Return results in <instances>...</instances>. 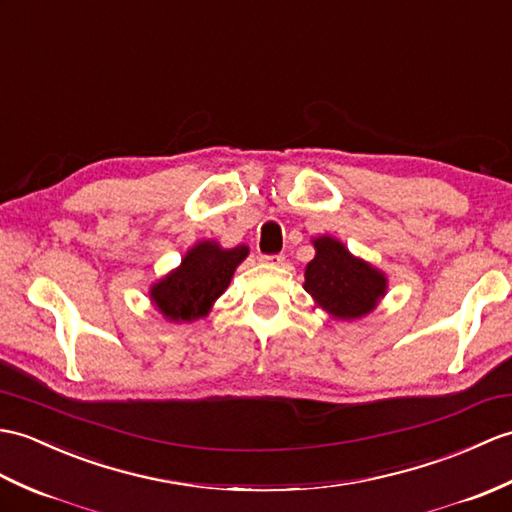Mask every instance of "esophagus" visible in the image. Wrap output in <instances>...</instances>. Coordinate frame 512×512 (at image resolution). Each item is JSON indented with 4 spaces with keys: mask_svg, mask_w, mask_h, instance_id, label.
<instances>
[{
    "mask_svg": "<svg viewBox=\"0 0 512 512\" xmlns=\"http://www.w3.org/2000/svg\"><path fill=\"white\" fill-rule=\"evenodd\" d=\"M259 259L264 261V264H268V266H283L285 255H261Z\"/></svg>",
    "mask_w": 512,
    "mask_h": 512,
    "instance_id": "esophagus-1",
    "label": "esophagus"
}]
</instances>
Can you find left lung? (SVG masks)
Wrapping results in <instances>:
<instances>
[{
    "mask_svg": "<svg viewBox=\"0 0 512 512\" xmlns=\"http://www.w3.org/2000/svg\"><path fill=\"white\" fill-rule=\"evenodd\" d=\"M316 255L305 268V292L318 307L342 320L371 314L384 299L388 279L382 270L349 253V248L331 235L314 237Z\"/></svg>",
    "mask_w": 512,
    "mask_h": 512,
    "instance_id": "1",
    "label": "left lung"
}]
</instances>
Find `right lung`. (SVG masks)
I'll return each instance as SVG.
<instances>
[{"instance_id": "1", "label": "right lung", "mask_w": 512, "mask_h": 512, "mask_svg": "<svg viewBox=\"0 0 512 512\" xmlns=\"http://www.w3.org/2000/svg\"><path fill=\"white\" fill-rule=\"evenodd\" d=\"M248 255V246L222 248L218 242H198L181 266L152 283L150 301L170 323H192L207 316L218 296L229 288L235 268Z\"/></svg>"}]
</instances>
